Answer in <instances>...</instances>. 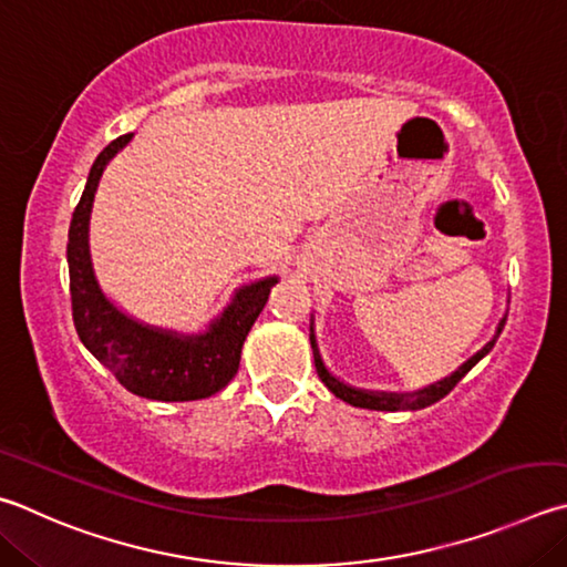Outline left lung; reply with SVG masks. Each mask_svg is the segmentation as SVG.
I'll list each match as a JSON object with an SVG mask.
<instances>
[{
  "label": "left lung",
  "mask_w": 567,
  "mask_h": 567,
  "mask_svg": "<svg viewBox=\"0 0 567 567\" xmlns=\"http://www.w3.org/2000/svg\"><path fill=\"white\" fill-rule=\"evenodd\" d=\"M503 324H506V315L501 317V322L496 327V334L491 337V342H486V347H481L476 354L471 359H466L454 374L441 379V382L429 384L424 389H416V391H369V389H357V386H349L344 384L342 379H337L329 369L324 367V359L319 354V344H317V334H315V317L310 322V344H312V354H315V367H317V374L322 379L324 386L332 391L337 399L347 401V404L359 406V409H374V411H416V409H424L436 404L439 399H444L451 389H454L463 377H466L473 367H476L483 357H486L493 344H496L498 334L503 332Z\"/></svg>",
  "instance_id": "1"
}]
</instances>
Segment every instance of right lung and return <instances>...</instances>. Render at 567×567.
Returning a JSON list of instances; mask_svg holds the SVG:
<instances>
[{"label": "right lung", "instance_id": "obj_1", "mask_svg": "<svg viewBox=\"0 0 567 567\" xmlns=\"http://www.w3.org/2000/svg\"><path fill=\"white\" fill-rule=\"evenodd\" d=\"M133 133L118 136L99 153L86 188L69 225V287L79 339L131 394L153 401L208 399L238 374L245 337L260 317L277 277L243 285L230 305L198 334L138 322L113 305L96 280L91 262L89 225L99 181Z\"/></svg>", "mask_w": 567, "mask_h": 567}]
</instances>
